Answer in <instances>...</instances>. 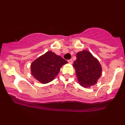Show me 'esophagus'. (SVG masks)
<instances>
[{"label":"esophagus","mask_w":125,"mask_h":125,"mask_svg":"<svg viewBox=\"0 0 125 125\" xmlns=\"http://www.w3.org/2000/svg\"><path fill=\"white\" fill-rule=\"evenodd\" d=\"M68 62L69 63H71V64H72V63H73V60L72 59H69V60H68Z\"/></svg>","instance_id":"esophagus-1"}]
</instances>
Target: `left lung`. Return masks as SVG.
Here are the masks:
<instances>
[{
	"instance_id": "obj_1",
	"label": "left lung",
	"mask_w": 125,
	"mask_h": 125,
	"mask_svg": "<svg viewBox=\"0 0 125 125\" xmlns=\"http://www.w3.org/2000/svg\"><path fill=\"white\" fill-rule=\"evenodd\" d=\"M73 66L77 81L82 87H89L94 85L101 76L102 69L99 62L91 53L85 50L77 53L76 60Z\"/></svg>"
}]
</instances>
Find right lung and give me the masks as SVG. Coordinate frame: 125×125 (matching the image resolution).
I'll use <instances>...</instances> for the list:
<instances>
[{
	"label": "right lung",
	"instance_id": "obj_1",
	"mask_svg": "<svg viewBox=\"0 0 125 125\" xmlns=\"http://www.w3.org/2000/svg\"><path fill=\"white\" fill-rule=\"evenodd\" d=\"M67 62L52 51L37 58L31 65V73L42 83H48L54 79L61 68Z\"/></svg>",
	"mask_w": 125,
	"mask_h": 125
}]
</instances>
